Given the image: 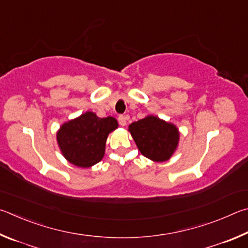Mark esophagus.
Instances as JSON below:
<instances>
[{
    "mask_svg": "<svg viewBox=\"0 0 248 248\" xmlns=\"http://www.w3.org/2000/svg\"><path fill=\"white\" fill-rule=\"evenodd\" d=\"M128 120L127 115H120L119 116V123L121 126H125L126 125V121Z\"/></svg>",
    "mask_w": 248,
    "mask_h": 248,
    "instance_id": "obj_1",
    "label": "esophagus"
}]
</instances>
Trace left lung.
Masks as SVG:
<instances>
[{
  "label": "left lung",
  "mask_w": 248,
  "mask_h": 248,
  "mask_svg": "<svg viewBox=\"0 0 248 248\" xmlns=\"http://www.w3.org/2000/svg\"><path fill=\"white\" fill-rule=\"evenodd\" d=\"M140 154L155 162H164L172 157L180 140L174 124L148 115L128 126Z\"/></svg>",
  "instance_id": "left-lung-1"
}]
</instances>
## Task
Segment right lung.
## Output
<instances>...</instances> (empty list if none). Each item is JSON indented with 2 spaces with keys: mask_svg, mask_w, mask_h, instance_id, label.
Masks as SVG:
<instances>
[{
  "mask_svg": "<svg viewBox=\"0 0 248 248\" xmlns=\"http://www.w3.org/2000/svg\"><path fill=\"white\" fill-rule=\"evenodd\" d=\"M117 126L114 117L101 119L88 111L64 123L56 133V140L68 162L79 168H90L102 160L108 135Z\"/></svg>",
  "mask_w": 248,
  "mask_h": 248,
  "instance_id": "1",
  "label": "right lung"
}]
</instances>
